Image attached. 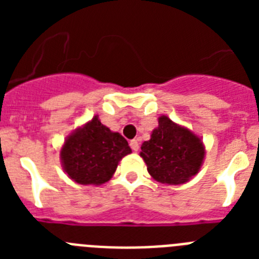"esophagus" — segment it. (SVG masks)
<instances>
[{"mask_svg":"<svg viewBox=\"0 0 259 259\" xmlns=\"http://www.w3.org/2000/svg\"><path fill=\"white\" fill-rule=\"evenodd\" d=\"M130 146H131V149L134 150V152H137V150H139V148H140V146H139V143H137V140L130 141Z\"/></svg>","mask_w":259,"mask_h":259,"instance_id":"34e87169","label":"esophagus"}]
</instances>
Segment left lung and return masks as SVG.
<instances>
[{
  "mask_svg": "<svg viewBox=\"0 0 259 259\" xmlns=\"http://www.w3.org/2000/svg\"><path fill=\"white\" fill-rule=\"evenodd\" d=\"M205 153V145L197 135L161 115L150 140L141 145L140 157L155 182L179 185L197 175Z\"/></svg>",
  "mask_w": 259,
  "mask_h": 259,
  "instance_id": "8db88e82",
  "label": "left lung"
}]
</instances>
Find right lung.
Segmentation results:
<instances>
[{
  "mask_svg": "<svg viewBox=\"0 0 259 259\" xmlns=\"http://www.w3.org/2000/svg\"><path fill=\"white\" fill-rule=\"evenodd\" d=\"M130 153L124 137L110 131L95 115L68 135L59 155L71 180L81 185H101L111 179L120 159Z\"/></svg>",
  "mask_w": 259,
  "mask_h": 259,
  "instance_id": "1",
  "label": "right lung"
}]
</instances>
